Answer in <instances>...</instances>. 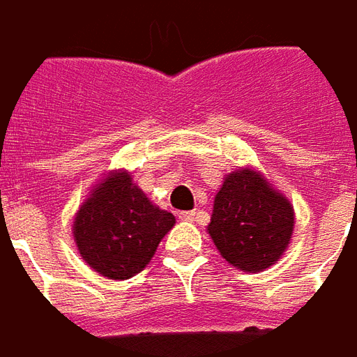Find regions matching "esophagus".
<instances>
[{
	"mask_svg": "<svg viewBox=\"0 0 357 357\" xmlns=\"http://www.w3.org/2000/svg\"><path fill=\"white\" fill-rule=\"evenodd\" d=\"M179 220H183V222H195V220H197V212H195V210L179 212Z\"/></svg>",
	"mask_w": 357,
	"mask_h": 357,
	"instance_id": "1",
	"label": "esophagus"
}]
</instances>
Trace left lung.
Here are the masks:
<instances>
[{
	"mask_svg": "<svg viewBox=\"0 0 357 357\" xmlns=\"http://www.w3.org/2000/svg\"><path fill=\"white\" fill-rule=\"evenodd\" d=\"M294 220L292 202L262 172L247 166L224 178L206 231L225 262L258 273L284 255Z\"/></svg>",
	"mask_w": 357,
	"mask_h": 357,
	"instance_id": "obj_1",
	"label": "left lung"
}]
</instances>
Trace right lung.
Masks as SVG:
<instances>
[{"mask_svg":"<svg viewBox=\"0 0 357 357\" xmlns=\"http://www.w3.org/2000/svg\"><path fill=\"white\" fill-rule=\"evenodd\" d=\"M176 224L133 183L124 168L102 174L76 210L73 237L82 260L107 279H130L145 269Z\"/></svg>","mask_w":357,"mask_h":357,"instance_id":"add662e5","label":"right lung"}]
</instances>
